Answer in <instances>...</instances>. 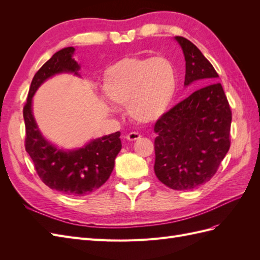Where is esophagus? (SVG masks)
Masks as SVG:
<instances>
[{"label":"esophagus","mask_w":260,"mask_h":260,"mask_svg":"<svg viewBox=\"0 0 260 260\" xmlns=\"http://www.w3.org/2000/svg\"><path fill=\"white\" fill-rule=\"evenodd\" d=\"M141 138V135L138 132H130L129 135L125 137V139H127L128 141H137Z\"/></svg>","instance_id":"esophagus-1"}]
</instances>
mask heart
<instances>
[{
    "mask_svg": "<svg viewBox=\"0 0 260 260\" xmlns=\"http://www.w3.org/2000/svg\"><path fill=\"white\" fill-rule=\"evenodd\" d=\"M178 86V72L166 56H128L108 66L103 88L107 99L127 105L132 120L149 123L167 112Z\"/></svg>",
    "mask_w": 260,
    "mask_h": 260,
    "instance_id": "obj_1",
    "label": "heart"
}]
</instances>
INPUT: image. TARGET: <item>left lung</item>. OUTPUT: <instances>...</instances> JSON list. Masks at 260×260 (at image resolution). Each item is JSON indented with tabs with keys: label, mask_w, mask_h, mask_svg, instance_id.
I'll return each mask as SVG.
<instances>
[{
	"label": "left lung",
	"mask_w": 260,
	"mask_h": 260,
	"mask_svg": "<svg viewBox=\"0 0 260 260\" xmlns=\"http://www.w3.org/2000/svg\"><path fill=\"white\" fill-rule=\"evenodd\" d=\"M185 59L184 85L201 89L156 121L154 171L160 182L179 191L193 190L214 177L230 148L232 114L215 68L196 46L175 37Z\"/></svg>",
	"instance_id": "obj_1"
}]
</instances>
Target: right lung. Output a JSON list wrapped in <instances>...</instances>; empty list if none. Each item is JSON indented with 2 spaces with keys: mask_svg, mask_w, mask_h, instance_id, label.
Here are the masks:
<instances>
[{
  "mask_svg": "<svg viewBox=\"0 0 260 260\" xmlns=\"http://www.w3.org/2000/svg\"><path fill=\"white\" fill-rule=\"evenodd\" d=\"M75 49L55 53L35 75L23 107L26 125V151L35 164L37 174L52 190L70 196H83L98 190L111 176L115 158L121 149L120 132L93 139L81 147L62 149L42 135L32 113V99L49 78L59 74L80 77V65L75 60Z\"/></svg>",
  "mask_w": 260,
  "mask_h": 260,
  "instance_id": "obj_1",
  "label": "right lung"
}]
</instances>
